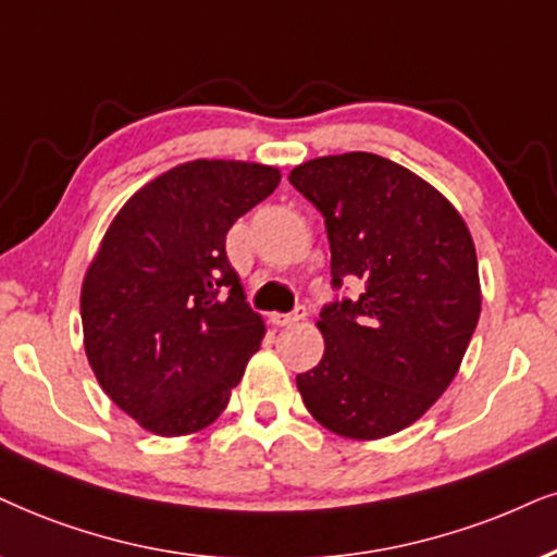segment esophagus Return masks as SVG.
Segmentation results:
<instances>
[{"label":"esophagus","instance_id":"esophagus-1","mask_svg":"<svg viewBox=\"0 0 557 557\" xmlns=\"http://www.w3.org/2000/svg\"><path fill=\"white\" fill-rule=\"evenodd\" d=\"M302 319H306V306H298L293 313H272V323H277V326H293Z\"/></svg>","mask_w":557,"mask_h":557}]
</instances>
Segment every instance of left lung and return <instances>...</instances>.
Here are the masks:
<instances>
[{"mask_svg": "<svg viewBox=\"0 0 557 557\" xmlns=\"http://www.w3.org/2000/svg\"><path fill=\"white\" fill-rule=\"evenodd\" d=\"M290 185L323 215L331 287L321 362L298 391L315 421L349 440L413 424L453 383L481 315L470 231L436 189L396 161L351 151L295 166Z\"/></svg>", "mask_w": 557, "mask_h": 557, "instance_id": "8db88e82", "label": "left lung"}]
</instances>
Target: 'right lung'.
<instances>
[{"mask_svg":"<svg viewBox=\"0 0 557 557\" xmlns=\"http://www.w3.org/2000/svg\"><path fill=\"white\" fill-rule=\"evenodd\" d=\"M280 172L200 159L125 202L82 285L84 349L102 391L140 426L180 436L228 406L264 336L226 255L228 228Z\"/></svg>","mask_w":557,"mask_h":557,"instance_id":"add662e5","label":"right lung"}]
</instances>
